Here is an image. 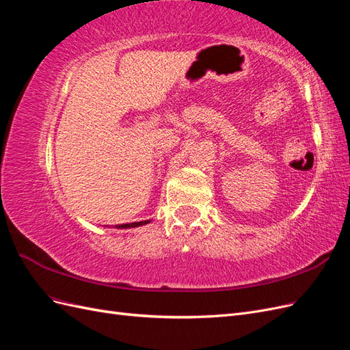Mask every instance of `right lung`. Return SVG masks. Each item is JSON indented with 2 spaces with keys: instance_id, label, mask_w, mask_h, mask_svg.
<instances>
[{
  "instance_id": "add662e5",
  "label": "right lung",
  "mask_w": 350,
  "mask_h": 350,
  "mask_svg": "<svg viewBox=\"0 0 350 350\" xmlns=\"http://www.w3.org/2000/svg\"><path fill=\"white\" fill-rule=\"evenodd\" d=\"M150 220H144V221H133V224H124V225H115L116 229H129V228H137V226H143L147 225Z\"/></svg>"
}]
</instances>
